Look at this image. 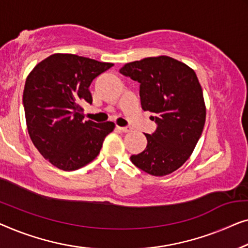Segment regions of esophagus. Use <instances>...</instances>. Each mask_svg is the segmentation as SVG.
I'll return each mask as SVG.
<instances>
[{"mask_svg": "<svg viewBox=\"0 0 248 248\" xmlns=\"http://www.w3.org/2000/svg\"><path fill=\"white\" fill-rule=\"evenodd\" d=\"M119 130H121L123 132H129L131 131V128L129 127V125H125V127H117Z\"/></svg>", "mask_w": 248, "mask_h": 248, "instance_id": "1", "label": "esophagus"}]
</instances>
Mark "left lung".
<instances>
[{"label":"left lung","instance_id":"left-lung-1","mask_svg":"<svg viewBox=\"0 0 248 248\" xmlns=\"http://www.w3.org/2000/svg\"><path fill=\"white\" fill-rule=\"evenodd\" d=\"M121 74L137 81L144 111L157 128L145 134L147 146L130 160L154 176H164L186 162L205 123L203 93L192 68L169 56L148 57L125 64Z\"/></svg>","mask_w":248,"mask_h":248}]
</instances>
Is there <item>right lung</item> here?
<instances>
[{
	"label": "right lung",
	"instance_id": "add662e5",
	"mask_svg": "<svg viewBox=\"0 0 248 248\" xmlns=\"http://www.w3.org/2000/svg\"><path fill=\"white\" fill-rule=\"evenodd\" d=\"M111 62L54 54L28 75L23 108L28 132L44 158L64 170L81 169L99 155L111 121H84L82 103H92L89 88Z\"/></svg>",
	"mask_w": 248,
	"mask_h": 248
}]
</instances>
